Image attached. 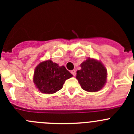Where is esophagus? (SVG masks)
Listing matches in <instances>:
<instances>
[{"instance_id": "esophagus-1", "label": "esophagus", "mask_w": 134, "mask_h": 134, "mask_svg": "<svg viewBox=\"0 0 134 134\" xmlns=\"http://www.w3.org/2000/svg\"><path fill=\"white\" fill-rule=\"evenodd\" d=\"M71 74H72V75L74 76H75L76 75V71L75 70H72V71H71Z\"/></svg>"}]
</instances>
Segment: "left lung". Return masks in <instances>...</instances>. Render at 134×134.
<instances>
[{
	"mask_svg": "<svg viewBox=\"0 0 134 134\" xmlns=\"http://www.w3.org/2000/svg\"><path fill=\"white\" fill-rule=\"evenodd\" d=\"M81 69L76 72L78 80L83 90L96 92L104 86L107 79V70L99 61L88 58L80 65Z\"/></svg>",
	"mask_w": 134,
	"mask_h": 134,
	"instance_id": "left-lung-1",
	"label": "left lung"
}]
</instances>
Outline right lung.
Instances as JSON below:
<instances>
[{
    "label": "right lung",
    "mask_w": 134,
    "mask_h": 134,
    "mask_svg": "<svg viewBox=\"0 0 134 134\" xmlns=\"http://www.w3.org/2000/svg\"><path fill=\"white\" fill-rule=\"evenodd\" d=\"M72 76L64 66L59 67L48 59L41 62L36 67L33 81L41 93L52 94L60 90L66 80Z\"/></svg>",
    "instance_id": "1"
}]
</instances>
